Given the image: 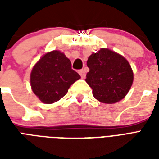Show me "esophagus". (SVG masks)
Here are the masks:
<instances>
[{
  "instance_id": "obj_1",
  "label": "esophagus",
  "mask_w": 159,
  "mask_h": 159,
  "mask_svg": "<svg viewBox=\"0 0 159 159\" xmlns=\"http://www.w3.org/2000/svg\"><path fill=\"white\" fill-rule=\"evenodd\" d=\"M79 74L82 78H85V76H86V73H85V70H80Z\"/></svg>"
}]
</instances>
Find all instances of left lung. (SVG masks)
<instances>
[{"instance_id": "obj_1", "label": "left lung", "mask_w": 159, "mask_h": 159, "mask_svg": "<svg viewBox=\"0 0 159 159\" xmlns=\"http://www.w3.org/2000/svg\"><path fill=\"white\" fill-rule=\"evenodd\" d=\"M89 71L85 81L93 97L102 103L113 104L123 99L132 86L133 70L125 58L107 48L89 57Z\"/></svg>"}]
</instances>
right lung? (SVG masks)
Segmentation results:
<instances>
[{
	"mask_svg": "<svg viewBox=\"0 0 159 159\" xmlns=\"http://www.w3.org/2000/svg\"><path fill=\"white\" fill-rule=\"evenodd\" d=\"M81 76L71 69V63L63 52L54 50L42 56L33 67L30 85L41 101L52 104L66 95L71 84Z\"/></svg>",
	"mask_w": 159,
	"mask_h": 159,
	"instance_id": "1",
	"label": "right lung"
}]
</instances>
